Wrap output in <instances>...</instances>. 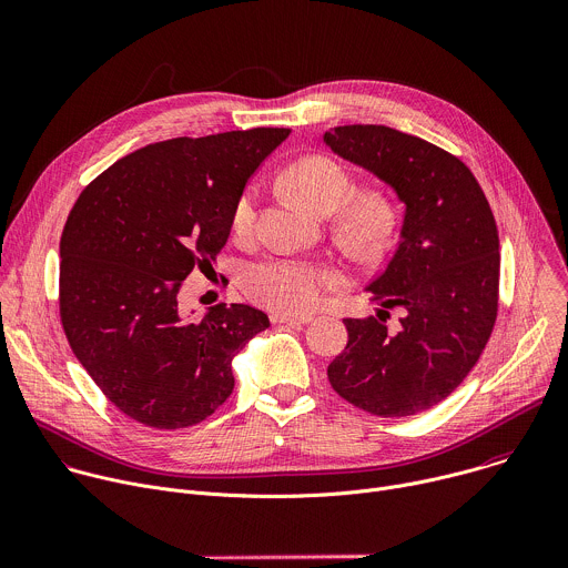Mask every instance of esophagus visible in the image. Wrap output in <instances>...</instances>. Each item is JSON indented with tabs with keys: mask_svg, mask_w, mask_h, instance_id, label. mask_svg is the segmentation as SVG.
Returning <instances> with one entry per match:
<instances>
[{
	"mask_svg": "<svg viewBox=\"0 0 568 568\" xmlns=\"http://www.w3.org/2000/svg\"><path fill=\"white\" fill-rule=\"evenodd\" d=\"M272 316V321L274 323H292V326H305V323H310L312 321V316L310 314H287V312H272L270 314Z\"/></svg>",
	"mask_w": 568,
	"mask_h": 568,
	"instance_id": "1",
	"label": "esophagus"
}]
</instances>
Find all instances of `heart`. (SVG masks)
<instances>
[{
	"instance_id": "1",
	"label": "heart",
	"mask_w": 568,
	"mask_h": 568,
	"mask_svg": "<svg viewBox=\"0 0 568 568\" xmlns=\"http://www.w3.org/2000/svg\"><path fill=\"white\" fill-rule=\"evenodd\" d=\"M285 184L294 197L316 215H328L353 197V182L346 171L326 156H307L292 164ZM346 204V203H345ZM347 205V204H346ZM231 226L235 237H250L256 226V189H247L233 206ZM393 226V209L379 193L353 200L339 215V231L355 247H375ZM339 283L331 265L272 256L245 272V292L256 303L276 312H307L318 305L323 292Z\"/></svg>"
}]
</instances>
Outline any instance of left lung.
I'll return each instance as SVG.
<instances>
[{"label":"left lung","instance_id":"8db88e82","mask_svg":"<svg viewBox=\"0 0 568 568\" xmlns=\"http://www.w3.org/2000/svg\"><path fill=\"white\" fill-rule=\"evenodd\" d=\"M323 143L404 204L397 247L366 285L377 314L344 318L348 344L328 379L373 416H416L467 377L495 328L501 258L493 209L463 161L420 136L339 125ZM393 306L405 316L386 327Z\"/></svg>","mask_w":568,"mask_h":568}]
</instances>
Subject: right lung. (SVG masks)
Returning <instances> with one entry per match:
<instances>
[{
	"mask_svg": "<svg viewBox=\"0 0 568 568\" xmlns=\"http://www.w3.org/2000/svg\"><path fill=\"white\" fill-rule=\"evenodd\" d=\"M287 128L150 143L75 200L60 237V318L69 346L132 420L182 429L233 390V357L270 328L263 310L220 303L200 321L180 290L213 270L233 206Z\"/></svg>",
	"mask_w": 568,
	"mask_h": 568,
	"instance_id": "add662e5",
	"label": "right lung"
}]
</instances>
